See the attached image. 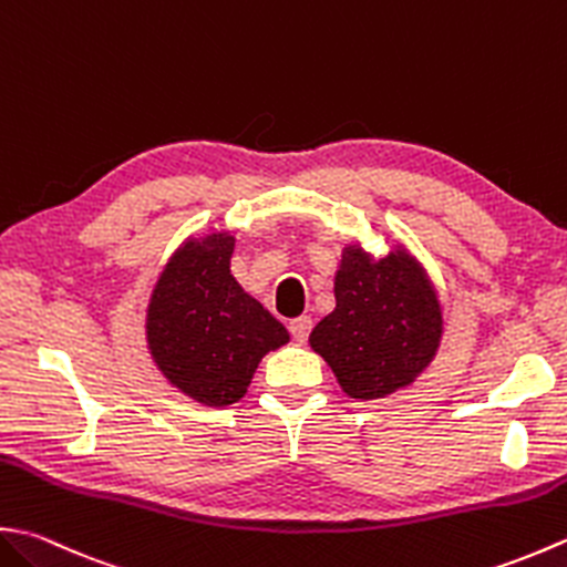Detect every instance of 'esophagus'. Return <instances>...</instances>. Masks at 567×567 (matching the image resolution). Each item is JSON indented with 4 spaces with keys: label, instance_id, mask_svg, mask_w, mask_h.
<instances>
[{
    "label": "esophagus",
    "instance_id": "esophagus-1",
    "mask_svg": "<svg viewBox=\"0 0 567 567\" xmlns=\"http://www.w3.org/2000/svg\"><path fill=\"white\" fill-rule=\"evenodd\" d=\"M309 331H312V319H309V317H299V319L290 321V334L297 343H305L307 337H309Z\"/></svg>",
    "mask_w": 567,
    "mask_h": 567
}]
</instances>
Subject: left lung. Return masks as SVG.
<instances>
[{
	"mask_svg": "<svg viewBox=\"0 0 567 567\" xmlns=\"http://www.w3.org/2000/svg\"><path fill=\"white\" fill-rule=\"evenodd\" d=\"M337 307L309 334L341 391L379 401L413 385L435 361L445 337V309L425 265L403 240L373 255L361 240L341 248Z\"/></svg>",
	"mask_w": 567,
	"mask_h": 567,
	"instance_id": "left-lung-1",
	"label": "left lung"
}]
</instances>
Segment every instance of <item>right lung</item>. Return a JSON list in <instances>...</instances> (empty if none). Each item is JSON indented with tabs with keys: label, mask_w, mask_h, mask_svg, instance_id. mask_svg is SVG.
<instances>
[{
	"label": "right lung",
	"mask_w": 567,
	"mask_h": 567,
	"mask_svg": "<svg viewBox=\"0 0 567 567\" xmlns=\"http://www.w3.org/2000/svg\"><path fill=\"white\" fill-rule=\"evenodd\" d=\"M233 230L188 236L144 309L152 363L172 388L210 408L238 403L265 353L290 341V331L233 277Z\"/></svg>",
	"instance_id": "obj_1"
}]
</instances>
